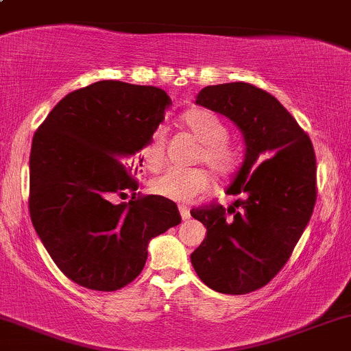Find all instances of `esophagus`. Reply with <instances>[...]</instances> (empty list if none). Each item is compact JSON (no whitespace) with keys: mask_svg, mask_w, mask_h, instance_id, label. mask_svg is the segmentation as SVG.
<instances>
[{"mask_svg":"<svg viewBox=\"0 0 351 351\" xmlns=\"http://www.w3.org/2000/svg\"><path fill=\"white\" fill-rule=\"evenodd\" d=\"M178 210H180V215H182L183 221H186V219L190 218V210H188V208L184 206V205H180Z\"/></svg>","mask_w":351,"mask_h":351,"instance_id":"34e87169","label":"esophagus"}]
</instances>
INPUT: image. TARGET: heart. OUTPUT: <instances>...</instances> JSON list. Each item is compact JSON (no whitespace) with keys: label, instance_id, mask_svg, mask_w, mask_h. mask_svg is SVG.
<instances>
[{"label":"heart","instance_id":"heart-1","mask_svg":"<svg viewBox=\"0 0 351 351\" xmlns=\"http://www.w3.org/2000/svg\"><path fill=\"white\" fill-rule=\"evenodd\" d=\"M183 123L202 143L198 160L203 161L219 178L232 176L241 165L243 153L240 146L228 141V126L217 114L206 110L190 111L183 117ZM165 143H167V130L158 126L140 149V158L146 168H160L165 156ZM208 186H210V178L202 168H168L149 183L153 193L175 202H190Z\"/></svg>","mask_w":351,"mask_h":351}]
</instances>
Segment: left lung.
<instances>
[{"label": "left lung", "instance_id": "obj_1", "mask_svg": "<svg viewBox=\"0 0 351 351\" xmlns=\"http://www.w3.org/2000/svg\"><path fill=\"white\" fill-rule=\"evenodd\" d=\"M196 105L223 114L243 134L245 160L226 193L237 202L191 210L206 237L191 253L211 290L245 295L265 287L305 232L317 202V160L308 134L275 96L248 83L206 86Z\"/></svg>", "mask_w": 351, "mask_h": 351}]
</instances>
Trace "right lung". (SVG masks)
<instances>
[{"label": "right lung", "instance_id": "right-lung-1", "mask_svg": "<svg viewBox=\"0 0 351 351\" xmlns=\"http://www.w3.org/2000/svg\"><path fill=\"white\" fill-rule=\"evenodd\" d=\"M169 105L160 88L105 80L64 96L34 133L29 217L56 267L80 287L114 291L132 283L149 240L182 221L171 199L134 193L132 156ZM128 191V204L110 202Z\"/></svg>", "mask_w": 351, "mask_h": 351}]
</instances>
